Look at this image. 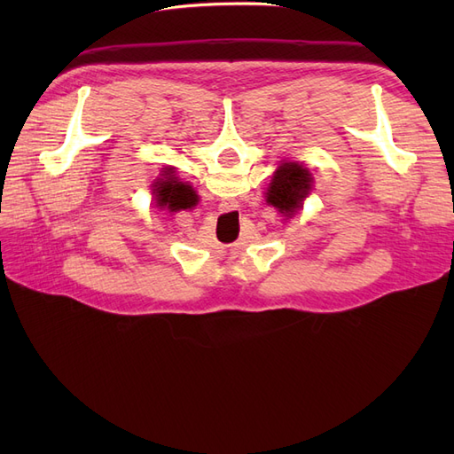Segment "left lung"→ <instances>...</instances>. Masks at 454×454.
I'll return each instance as SVG.
<instances>
[{
    "mask_svg": "<svg viewBox=\"0 0 454 454\" xmlns=\"http://www.w3.org/2000/svg\"><path fill=\"white\" fill-rule=\"evenodd\" d=\"M312 191V174L301 162H282L267 187V202L282 215L292 217L303 208L305 197Z\"/></svg>",
    "mask_w": 454,
    "mask_h": 454,
    "instance_id": "1",
    "label": "left lung"
}]
</instances>
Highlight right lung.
I'll list each match as a JSON object with an SVG mask.
<instances>
[{
  "label": "right lung",
  "instance_id": "add662e5",
  "mask_svg": "<svg viewBox=\"0 0 454 454\" xmlns=\"http://www.w3.org/2000/svg\"><path fill=\"white\" fill-rule=\"evenodd\" d=\"M160 172V177L153 182V199L157 200L159 208H167L168 212L193 208L197 204V193L193 187L177 180L174 167H167Z\"/></svg>",
  "mask_w": 454,
  "mask_h": 454
}]
</instances>
